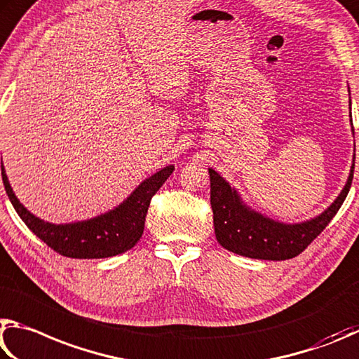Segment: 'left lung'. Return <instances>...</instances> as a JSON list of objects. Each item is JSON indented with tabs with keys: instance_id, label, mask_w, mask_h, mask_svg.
I'll return each instance as SVG.
<instances>
[{
	"instance_id": "left-lung-1",
	"label": "left lung",
	"mask_w": 359,
	"mask_h": 359,
	"mask_svg": "<svg viewBox=\"0 0 359 359\" xmlns=\"http://www.w3.org/2000/svg\"><path fill=\"white\" fill-rule=\"evenodd\" d=\"M350 91V90H348ZM351 104V100H350ZM351 118V113H350ZM351 121V119H350ZM355 134V132H353ZM355 154L350 175L337 198L322 215L298 224H285L263 216L243 202L240 194L216 170L208 168L211 208L216 240L230 252L259 260H288L299 255L326 229L350 191Z\"/></svg>"
}]
</instances>
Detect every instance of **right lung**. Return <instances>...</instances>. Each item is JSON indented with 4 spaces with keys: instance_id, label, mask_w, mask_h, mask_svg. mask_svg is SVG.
Instances as JSON below:
<instances>
[{
    "instance_id": "obj_1",
    "label": "right lung",
    "mask_w": 359,
    "mask_h": 359,
    "mask_svg": "<svg viewBox=\"0 0 359 359\" xmlns=\"http://www.w3.org/2000/svg\"><path fill=\"white\" fill-rule=\"evenodd\" d=\"M173 170V165H167L143 180L123 203L104 215L71 224H52L36 217L15 197L3 165L1 176L17 215L48 248L71 259H107L132 249L140 240L151 197L161 189Z\"/></svg>"
}]
</instances>
